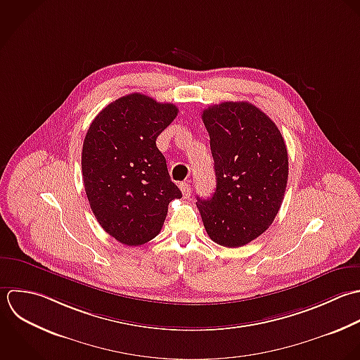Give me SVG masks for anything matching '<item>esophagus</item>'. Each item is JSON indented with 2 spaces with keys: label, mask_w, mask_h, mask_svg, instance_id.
Returning <instances> with one entry per match:
<instances>
[{
  "label": "esophagus",
  "mask_w": 360,
  "mask_h": 360,
  "mask_svg": "<svg viewBox=\"0 0 360 360\" xmlns=\"http://www.w3.org/2000/svg\"><path fill=\"white\" fill-rule=\"evenodd\" d=\"M179 188H181V192H182L184 198H189L191 196V185L188 182H181Z\"/></svg>",
  "instance_id": "esophagus-1"
}]
</instances>
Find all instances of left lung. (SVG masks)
<instances>
[{
	"mask_svg": "<svg viewBox=\"0 0 360 360\" xmlns=\"http://www.w3.org/2000/svg\"><path fill=\"white\" fill-rule=\"evenodd\" d=\"M210 136L216 191L198 196L209 237L243 247L274 223L285 198L289 158L278 126L250 102H221L202 113Z\"/></svg>",
	"mask_w": 360,
	"mask_h": 360,
	"instance_id": "8db88e82",
	"label": "left lung"
}]
</instances>
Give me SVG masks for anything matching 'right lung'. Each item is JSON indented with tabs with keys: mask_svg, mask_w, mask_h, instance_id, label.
Wrapping results in <instances>:
<instances>
[{
	"mask_svg": "<svg viewBox=\"0 0 360 360\" xmlns=\"http://www.w3.org/2000/svg\"><path fill=\"white\" fill-rule=\"evenodd\" d=\"M176 115L174 103L129 94L103 108L84 139L81 167L91 210L124 245L158 236L169 202L182 198L155 144Z\"/></svg>",
	"mask_w": 360,
	"mask_h": 360,
	"instance_id": "obj_1",
	"label": "right lung"
}]
</instances>
